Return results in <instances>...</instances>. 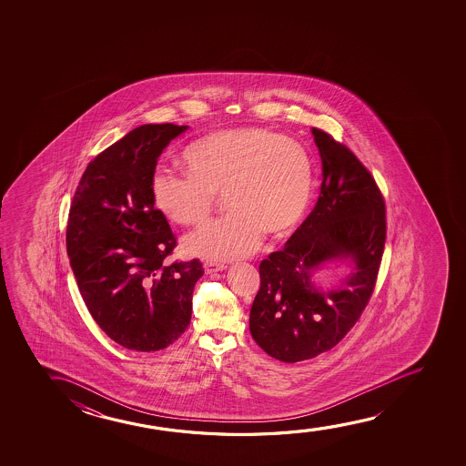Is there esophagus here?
Returning a JSON list of instances; mask_svg holds the SVG:
<instances>
[{"label": "esophagus", "mask_w": 466, "mask_h": 466, "mask_svg": "<svg viewBox=\"0 0 466 466\" xmlns=\"http://www.w3.org/2000/svg\"><path fill=\"white\" fill-rule=\"evenodd\" d=\"M204 268L207 274H215V272H221V270H224V268H226V266H224V264H221V262L207 261L204 264Z\"/></svg>", "instance_id": "obj_1"}]
</instances>
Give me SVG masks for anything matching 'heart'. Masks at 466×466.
<instances>
[{
  "label": "heart",
  "instance_id": "heart-1",
  "mask_svg": "<svg viewBox=\"0 0 466 466\" xmlns=\"http://www.w3.org/2000/svg\"><path fill=\"white\" fill-rule=\"evenodd\" d=\"M183 164L186 173L159 167L151 177L154 207L167 219L202 223L221 191L230 210L186 237V253L200 259L232 261L249 255L264 232L288 236L310 204V156L298 141L268 128L211 132L186 147Z\"/></svg>",
  "mask_w": 466,
  "mask_h": 466
}]
</instances>
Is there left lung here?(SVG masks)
Returning a JSON list of instances; mask_svg holds the SVG:
<instances>
[{
  "mask_svg": "<svg viewBox=\"0 0 466 466\" xmlns=\"http://www.w3.org/2000/svg\"><path fill=\"white\" fill-rule=\"evenodd\" d=\"M323 181L312 213L280 251L259 264L261 288L249 332L268 355L298 363L331 350L350 331L376 287L387 221L385 202L368 168L345 145L312 128ZM349 261L338 288H319L314 274Z\"/></svg>",
  "mask_w": 466,
  "mask_h": 466,
  "instance_id": "8db88e82",
  "label": "left lung"
}]
</instances>
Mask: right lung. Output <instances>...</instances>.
I'll return each mask as SVG.
<instances>
[{
    "instance_id": "right-lung-1",
    "label": "right lung",
    "mask_w": 466,
    "mask_h": 466,
    "mask_svg": "<svg viewBox=\"0 0 466 466\" xmlns=\"http://www.w3.org/2000/svg\"><path fill=\"white\" fill-rule=\"evenodd\" d=\"M187 126L145 124L90 162L71 202L66 251L96 325L135 351L173 344L191 321L198 259L166 264L177 245L153 204L151 177Z\"/></svg>"
}]
</instances>
